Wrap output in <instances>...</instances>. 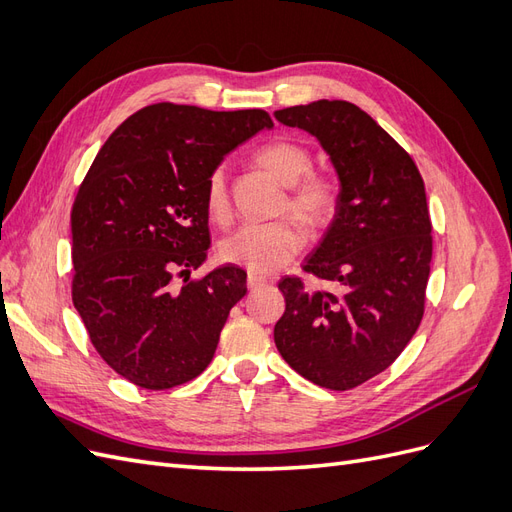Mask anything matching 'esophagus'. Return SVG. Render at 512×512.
<instances>
[{"instance_id": "obj_1", "label": "esophagus", "mask_w": 512, "mask_h": 512, "mask_svg": "<svg viewBox=\"0 0 512 512\" xmlns=\"http://www.w3.org/2000/svg\"><path fill=\"white\" fill-rule=\"evenodd\" d=\"M269 280L265 275H258V273H247V288L250 290H256V288H260V286H265Z\"/></svg>"}]
</instances>
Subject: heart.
<instances>
[{
	"instance_id": "1",
	"label": "heart",
	"mask_w": 512,
	"mask_h": 512,
	"mask_svg": "<svg viewBox=\"0 0 512 512\" xmlns=\"http://www.w3.org/2000/svg\"><path fill=\"white\" fill-rule=\"evenodd\" d=\"M254 162L277 183L286 185L282 213L290 211L312 230L331 224L339 209V185L331 175L312 170V153L307 147L292 141H273L256 149ZM205 203L215 222L226 224L230 220L224 168H215L209 175ZM298 221L282 218L271 224L243 226L222 241V258L252 273H273L303 250L307 237Z\"/></svg>"
}]
</instances>
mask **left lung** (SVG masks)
Returning <instances> with one entry per match:
<instances>
[{
  "instance_id": "left-lung-1",
  "label": "left lung",
  "mask_w": 512,
  "mask_h": 512,
  "mask_svg": "<svg viewBox=\"0 0 512 512\" xmlns=\"http://www.w3.org/2000/svg\"><path fill=\"white\" fill-rule=\"evenodd\" d=\"M275 119L316 136L339 177V209L303 265L339 292H307L299 277H282L275 346L309 382L348 391L389 367L421 324L433 250L425 183L408 151L356 104L318 100Z\"/></svg>"
}]
</instances>
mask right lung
I'll return each instance as SVG.
<instances>
[{"label": "right lung", "instance_id": "right-lung-1", "mask_svg": "<svg viewBox=\"0 0 512 512\" xmlns=\"http://www.w3.org/2000/svg\"><path fill=\"white\" fill-rule=\"evenodd\" d=\"M269 113L160 102L108 136L72 205V303L119 376L173 389L211 363L232 305L247 292L235 265L192 280L211 237L207 179ZM184 277L175 287L174 275Z\"/></svg>", "mask_w": 512, "mask_h": 512}]
</instances>
